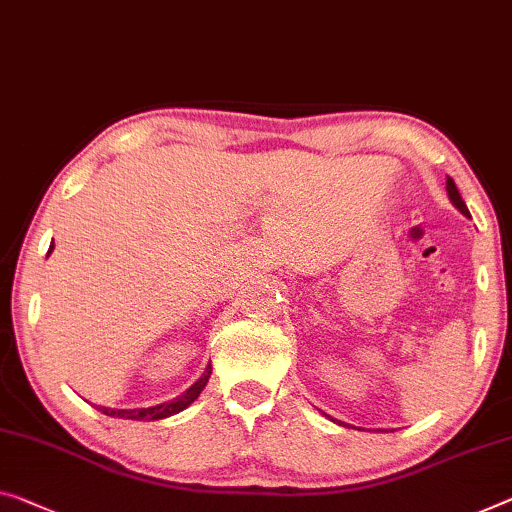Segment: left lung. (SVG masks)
Wrapping results in <instances>:
<instances>
[{"label":"left lung","mask_w":512,"mask_h":512,"mask_svg":"<svg viewBox=\"0 0 512 512\" xmlns=\"http://www.w3.org/2000/svg\"><path fill=\"white\" fill-rule=\"evenodd\" d=\"M446 192H448V199H451V203L455 208H458L462 215L465 217H469V210H467V203L462 201V196H460V192H458V187H455V183H453V178H446ZM338 426H343V428H355V426H348V423H343V421H336ZM355 430H361V428H355Z\"/></svg>","instance_id":"left-lung-1"}]
</instances>
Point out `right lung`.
I'll use <instances>...</instances> for the list:
<instances>
[{
	"label": "right lung",
	"mask_w": 512,
	"mask_h": 512,
	"mask_svg": "<svg viewBox=\"0 0 512 512\" xmlns=\"http://www.w3.org/2000/svg\"><path fill=\"white\" fill-rule=\"evenodd\" d=\"M47 254H52V247ZM212 373V366L208 364L206 371L203 375L196 380L190 389L180 393L174 400H167V403H160V405H153V407H137V410H112V407H102L98 405V410L107 416H114V419H130V421H157V419H167V416H174L178 412H183L185 407H190L196 398H199V393L206 389L208 384V377Z\"/></svg>",
	"instance_id": "right-lung-1"
}]
</instances>
